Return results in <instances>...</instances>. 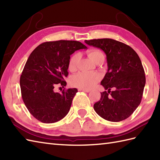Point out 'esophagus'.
Instances as JSON below:
<instances>
[{
  "label": "esophagus",
  "instance_id": "esophagus-1",
  "mask_svg": "<svg viewBox=\"0 0 160 160\" xmlns=\"http://www.w3.org/2000/svg\"><path fill=\"white\" fill-rule=\"evenodd\" d=\"M79 91H84V92H87V93H89L90 91L89 89H79Z\"/></svg>",
  "mask_w": 160,
  "mask_h": 160
}]
</instances>
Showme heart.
Wrapping results in <instances>:
<instances>
[{"mask_svg":"<svg viewBox=\"0 0 160 160\" xmlns=\"http://www.w3.org/2000/svg\"><path fill=\"white\" fill-rule=\"evenodd\" d=\"M88 56L96 62V60L100 56L103 55L100 50L92 49L87 52ZM79 60V55L75 53L70 58L69 62V70L71 72L76 70L78 62ZM100 75L96 73H78L71 78V83L73 86L80 89H89L92 88L100 80Z\"/></svg>","mask_w":160,"mask_h":160,"instance_id":"obj_1","label":"heart"}]
</instances>
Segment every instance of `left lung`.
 Instances as JSON below:
<instances>
[{
    "label": "left lung",
    "instance_id": "1",
    "mask_svg": "<svg viewBox=\"0 0 160 160\" xmlns=\"http://www.w3.org/2000/svg\"><path fill=\"white\" fill-rule=\"evenodd\" d=\"M84 42L101 49L107 56L108 70L101 84L107 91L101 93L94 110L108 121L125 120L140 105L143 95L146 77L140 58L131 47L113 39Z\"/></svg>",
    "mask_w": 160,
    "mask_h": 160
}]
</instances>
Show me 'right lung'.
<instances>
[{"label": "right lung", "instance_id": "right-lung-1", "mask_svg": "<svg viewBox=\"0 0 160 160\" xmlns=\"http://www.w3.org/2000/svg\"><path fill=\"white\" fill-rule=\"evenodd\" d=\"M87 47L75 40L40 44L29 56L20 78L24 103L29 113L43 123H54L69 113L76 88L54 91L57 84L65 87L70 56Z\"/></svg>", "mask_w": 160, "mask_h": 160}]
</instances>
